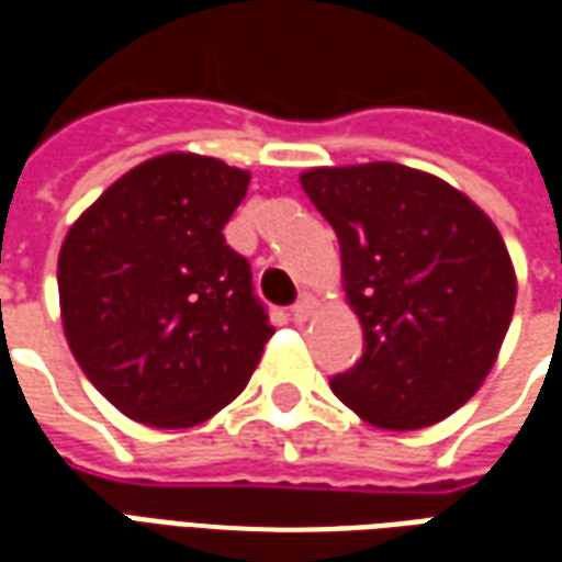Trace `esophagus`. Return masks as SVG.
Instances as JSON below:
<instances>
[{"label":"esophagus","instance_id":"34e87169","mask_svg":"<svg viewBox=\"0 0 562 562\" xmlns=\"http://www.w3.org/2000/svg\"><path fill=\"white\" fill-rule=\"evenodd\" d=\"M313 310H316V301H313V297H310V294H304V297H301V301H297V304L292 306V316H294V322H301V325H304L306 318L313 316Z\"/></svg>","mask_w":562,"mask_h":562}]
</instances>
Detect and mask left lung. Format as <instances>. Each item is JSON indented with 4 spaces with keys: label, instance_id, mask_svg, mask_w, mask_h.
I'll list each match as a JSON object with an SVG mask.
<instances>
[{
    "label": "left lung",
    "instance_id": "8db88e82",
    "mask_svg": "<svg viewBox=\"0 0 562 562\" xmlns=\"http://www.w3.org/2000/svg\"><path fill=\"white\" fill-rule=\"evenodd\" d=\"M301 186L340 240L342 289L364 355L330 389L382 430H422L491 373L518 280L491 216L397 161L310 168Z\"/></svg>",
    "mask_w": 562,
    "mask_h": 562
}]
</instances>
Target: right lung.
<instances>
[{"mask_svg":"<svg viewBox=\"0 0 562 562\" xmlns=\"http://www.w3.org/2000/svg\"><path fill=\"white\" fill-rule=\"evenodd\" d=\"M249 171L165 153L126 171L68 228L56 282L68 349L116 409L195 427L246 389L273 334L252 270L225 244Z\"/></svg>","mask_w":562,"mask_h":562,"instance_id":"right-lung-1","label":"right lung"}]
</instances>
